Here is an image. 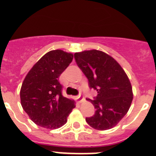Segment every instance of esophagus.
<instances>
[{
  "label": "esophagus",
  "instance_id": "obj_1",
  "mask_svg": "<svg viewBox=\"0 0 156 156\" xmlns=\"http://www.w3.org/2000/svg\"><path fill=\"white\" fill-rule=\"evenodd\" d=\"M76 99L78 101V102H81V101H82V100H83V98H81L80 94H78L77 96H76Z\"/></svg>",
  "mask_w": 156,
  "mask_h": 156
}]
</instances>
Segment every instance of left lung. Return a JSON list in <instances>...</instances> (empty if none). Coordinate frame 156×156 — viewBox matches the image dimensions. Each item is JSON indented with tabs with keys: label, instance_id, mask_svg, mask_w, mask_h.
<instances>
[{
	"label": "left lung",
	"instance_id": "obj_1",
	"mask_svg": "<svg viewBox=\"0 0 156 156\" xmlns=\"http://www.w3.org/2000/svg\"><path fill=\"white\" fill-rule=\"evenodd\" d=\"M76 62L88 80L90 89L98 92L93 99L95 112L87 117L91 127L108 129L124 117L133 100L132 87L119 64L105 52L85 51L74 54Z\"/></svg>",
	"mask_w": 156,
	"mask_h": 156
}]
</instances>
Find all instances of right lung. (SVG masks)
Here are the masks:
<instances>
[{"instance_id": "obj_1", "label": "right lung", "mask_w": 156, "mask_h": 156, "mask_svg": "<svg viewBox=\"0 0 156 156\" xmlns=\"http://www.w3.org/2000/svg\"><path fill=\"white\" fill-rule=\"evenodd\" d=\"M73 55L62 50L48 52L30 70L20 90L23 109L37 125L57 129L67 122L75 108L73 101L62 95L58 77Z\"/></svg>"}]
</instances>
